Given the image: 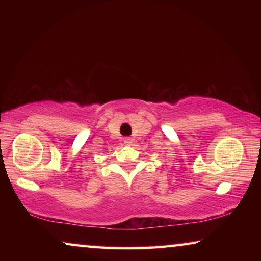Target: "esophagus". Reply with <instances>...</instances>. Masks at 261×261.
<instances>
[{"instance_id":"1","label":"esophagus","mask_w":261,"mask_h":261,"mask_svg":"<svg viewBox=\"0 0 261 261\" xmlns=\"http://www.w3.org/2000/svg\"><path fill=\"white\" fill-rule=\"evenodd\" d=\"M123 142H124V145L130 146L132 144H133V139L129 138V137H127V138H124V139H123Z\"/></svg>"}]
</instances>
